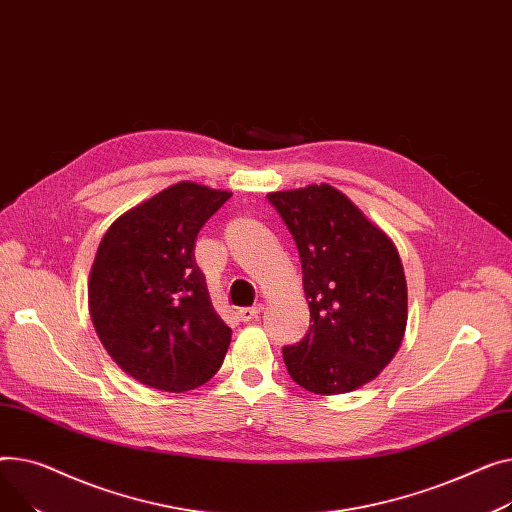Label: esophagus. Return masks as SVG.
I'll list each match as a JSON object with an SVG mask.
<instances>
[{
  "label": "esophagus",
  "instance_id": "34e87169",
  "mask_svg": "<svg viewBox=\"0 0 512 512\" xmlns=\"http://www.w3.org/2000/svg\"><path fill=\"white\" fill-rule=\"evenodd\" d=\"M260 312H262L260 304L252 306V308H242V310H237V318L242 320V322H252V320H256L260 316Z\"/></svg>",
  "mask_w": 512,
  "mask_h": 512
}]
</instances>
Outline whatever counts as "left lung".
Returning <instances> with one entry per match:
<instances>
[{"label":"left lung","instance_id":"left-lung-1","mask_svg":"<svg viewBox=\"0 0 512 512\" xmlns=\"http://www.w3.org/2000/svg\"><path fill=\"white\" fill-rule=\"evenodd\" d=\"M302 260L308 335L283 349L289 376L314 395L374 380L403 343L407 281L401 256L341 190L312 184L270 192Z\"/></svg>","mask_w":512,"mask_h":512}]
</instances>
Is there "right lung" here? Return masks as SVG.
I'll list each match as a JSON object with an SVG mask.
<instances>
[{
  "label": "right lung",
  "mask_w": 512,
  "mask_h": 512,
  "mask_svg": "<svg viewBox=\"0 0 512 512\" xmlns=\"http://www.w3.org/2000/svg\"><path fill=\"white\" fill-rule=\"evenodd\" d=\"M231 198L177 182L117 217L88 277V312L113 362L138 382L184 393L221 368L231 328L210 304L194 246Z\"/></svg>",
  "instance_id": "add662e5"
}]
</instances>
